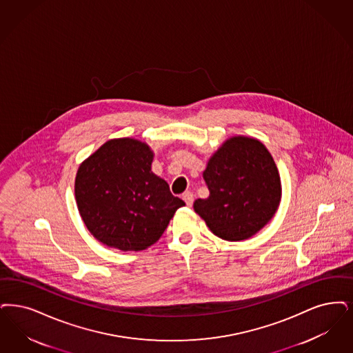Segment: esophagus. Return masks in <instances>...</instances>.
Returning a JSON list of instances; mask_svg holds the SVG:
<instances>
[{
    "label": "esophagus",
    "instance_id": "1",
    "mask_svg": "<svg viewBox=\"0 0 353 353\" xmlns=\"http://www.w3.org/2000/svg\"><path fill=\"white\" fill-rule=\"evenodd\" d=\"M183 199L186 203V206H192L193 205V193L192 192H185L183 194Z\"/></svg>",
    "mask_w": 353,
    "mask_h": 353
}]
</instances>
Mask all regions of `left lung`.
Masks as SVG:
<instances>
[{
  "mask_svg": "<svg viewBox=\"0 0 353 353\" xmlns=\"http://www.w3.org/2000/svg\"><path fill=\"white\" fill-rule=\"evenodd\" d=\"M203 180L209 197L193 209L214 235L245 240L268 225L281 202V179L267 147L251 137H232L210 156Z\"/></svg>",
  "mask_w": 353,
  "mask_h": 353,
  "instance_id": "8db88e82",
  "label": "left lung"
}]
</instances>
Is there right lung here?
Wrapping results in <instances>:
<instances>
[{
  "mask_svg": "<svg viewBox=\"0 0 353 353\" xmlns=\"http://www.w3.org/2000/svg\"><path fill=\"white\" fill-rule=\"evenodd\" d=\"M154 151L144 141L103 143L80 164L74 180L77 209L89 232L121 251L155 244L185 202L151 170Z\"/></svg>",
  "mask_w": 353,
  "mask_h": 353,
  "instance_id": "obj_1",
  "label": "right lung"
}]
</instances>
